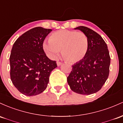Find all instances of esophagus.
<instances>
[{
	"label": "esophagus",
	"instance_id": "obj_1",
	"mask_svg": "<svg viewBox=\"0 0 123 123\" xmlns=\"http://www.w3.org/2000/svg\"><path fill=\"white\" fill-rule=\"evenodd\" d=\"M62 64V62H57V66H60L61 64Z\"/></svg>",
	"mask_w": 123,
	"mask_h": 123
}]
</instances>
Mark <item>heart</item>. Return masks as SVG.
<instances>
[{"label": "heart", "mask_w": 123, "mask_h": 123, "mask_svg": "<svg viewBox=\"0 0 123 123\" xmlns=\"http://www.w3.org/2000/svg\"><path fill=\"white\" fill-rule=\"evenodd\" d=\"M44 50L51 59H55L62 49L66 61L77 63L85 57L89 49V39L82 32L60 30L53 33L49 39L43 42Z\"/></svg>", "instance_id": "1"}]
</instances>
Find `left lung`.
<instances>
[{"label": "left lung", "instance_id": "obj_1", "mask_svg": "<svg viewBox=\"0 0 123 123\" xmlns=\"http://www.w3.org/2000/svg\"><path fill=\"white\" fill-rule=\"evenodd\" d=\"M87 35L89 49L85 57L73 65L67 77L70 89L79 94L90 95L99 91L109 77L110 57L106 42L96 32L84 26L74 28Z\"/></svg>", "mask_w": 123, "mask_h": 123}]
</instances>
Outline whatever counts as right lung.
<instances>
[{
  "label": "right lung",
  "instance_id": "obj_1",
  "mask_svg": "<svg viewBox=\"0 0 123 123\" xmlns=\"http://www.w3.org/2000/svg\"><path fill=\"white\" fill-rule=\"evenodd\" d=\"M51 29L32 28L21 35L13 44L10 56V78L21 93L35 96L46 89L49 76L57 67L56 61L46 56L43 43Z\"/></svg>",
  "mask_w": 123,
  "mask_h": 123
}]
</instances>
